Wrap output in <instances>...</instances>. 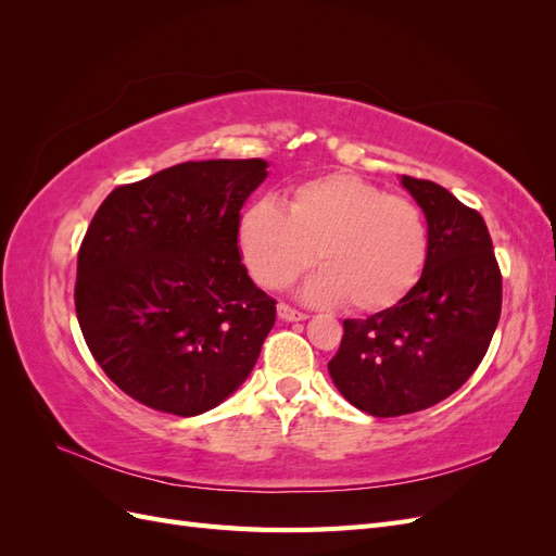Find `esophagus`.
<instances>
[{
    "label": "esophagus",
    "instance_id": "1",
    "mask_svg": "<svg viewBox=\"0 0 556 556\" xmlns=\"http://www.w3.org/2000/svg\"><path fill=\"white\" fill-rule=\"evenodd\" d=\"M278 317L282 319V323H301V319H306L308 315L290 308L288 304H278Z\"/></svg>",
    "mask_w": 556,
    "mask_h": 556
}]
</instances>
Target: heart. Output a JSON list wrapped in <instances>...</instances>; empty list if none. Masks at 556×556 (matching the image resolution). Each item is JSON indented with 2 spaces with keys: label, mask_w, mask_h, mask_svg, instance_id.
<instances>
[{
  "label": "heart",
  "mask_w": 556,
  "mask_h": 556,
  "mask_svg": "<svg viewBox=\"0 0 556 556\" xmlns=\"http://www.w3.org/2000/svg\"><path fill=\"white\" fill-rule=\"evenodd\" d=\"M237 243L250 276L285 288L313 260L323 266L301 285L311 304L348 301L378 313L406 296L427 264L429 231L413 201L352 174L296 185L285 199L252 201L239 215Z\"/></svg>",
  "instance_id": "heart-1"
}]
</instances>
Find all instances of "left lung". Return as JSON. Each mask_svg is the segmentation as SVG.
<instances>
[{
	"instance_id": "left-lung-1",
	"label": "left lung",
	"mask_w": 556,
	"mask_h": 556,
	"mask_svg": "<svg viewBox=\"0 0 556 556\" xmlns=\"http://www.w3.org/2000/svg\"><path fill=\"white\" fill-rule=\"evenodd\" d=\"M422 208V276L392 308L345 319L327 364L352 406L399 417L435 406L473 376L501 317V271L482 215L431 180L401 176Z\"/></svg>"
}]
</instances>
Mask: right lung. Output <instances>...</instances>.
Returning a JSON list of instances; mask_svg holds the SVG:
<instances>
[{
  "label": "right lung",
  "mask_w": 556,
  "mask_h": 556,
  "mask_svg": "<svg viewBox=\"0 0 556 556\" xmlns=\"http://www.w3.org/2000/svg\"><path fill=\"white\" fill-rule=\"evenodd\" d=\"M264 160L182 162L115 188L78 252L76 315L104 374L146 406L194 417L245 382L276 301L241 264L237 223Z\"/></svg>",
  "instance_id": "add662e5"
}]
</instances>
